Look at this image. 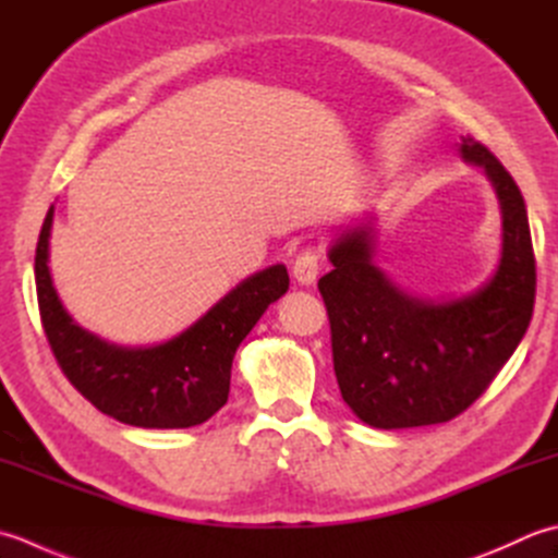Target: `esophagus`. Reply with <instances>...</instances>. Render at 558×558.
<instances>
[{
	"label": "esophagus",
	"mask_w": 558,
	"mask_h": 558,
	"mask_svg": "<svg viewBox=\"0 0 558 558\" xmlns=\"http://www.w3.org/2000/svg\"><path fill=\"white\" fill-rule=\"evenodd\" d=\"M320 253H315V250H305L299 257L293 259V277L299 279V283H305V287H311L315 281L317 271H320Z\"/></svg>",
	"instance_id": "1"
}]
</instances>
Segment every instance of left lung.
Here are the masks:
<instances>
[{"mask_svg":"<svg viewBox=\"0 0 558 558\" xmlns=\"http://www.w3.org/2000/svg\"><path fill=\"white\" fill-rule=\"evenodd\" d=\"M460 154L484 168L504 214L501 263L482 289L442 303L407 295L373 265L371 221L329 247L335 269L317 281L339 390L375 428L430 426L462 414L513 356L532 320L537 269L525 199L474 136H462Z\"/></svg>","mask_w":558,"mask_h":558,"instance_id":"1","label":"left lung"}]
</instances>
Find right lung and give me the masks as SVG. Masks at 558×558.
Listing matches in <instances>:
<instances>
[{
  "instance_id": "add662e5",
  "label": "right lung",
  "mask_w": 558,
  "mask_h": 558,
  "mask_svg": "<svg viewBox=\"0 0 558 558\" xmlns=\"http://www.w3.org/2000/svg\"><path fill=\"white\" fill-rule=\"evenodd\" d=\"M50 207L36 247V289L45 337L74 388L122 424L190 428L211 418L229 400L235 349L289 289L287 267L247 277L183 335L156 347H118L86 332L62 308L48 269Z\"/></svg>"
}]
</instances>
